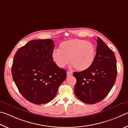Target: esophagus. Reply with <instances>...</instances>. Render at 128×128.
Segmentation results:
<instances>
[{"instance_id":"1","label":"esophagus","mask_w":128,"mask_h":128,"mask_svg":"<svg viewBox=\"0 0 128 128\" xmlns=\"http://www.w3.org/2000/svg\"><path fill=\"white\" fill-rule=\"evenodd\" d=\"M71 75H72V73L70 71H67V77H70Z\"/></svg>"}]
</instances>
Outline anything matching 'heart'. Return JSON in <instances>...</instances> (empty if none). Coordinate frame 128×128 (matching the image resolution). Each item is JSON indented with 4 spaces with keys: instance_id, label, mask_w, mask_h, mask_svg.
<instances>
[{
    "instance_id": "b5f03b06",
    "label": "heart",
    "mask_w": 128,
    "mask_h": 128,
    "mask_svg": "<svg viewBox=\"0 0 128 128\" xmlns=\"http://www.w3.org/2000/svg\"><path fill=\"white\" fill-rule=\"evenodd\" d=\"M96 55V49L93 43L85 40L73 39L60 42L59 50L53 51L52 58L59 68H64L70 61L76 70L82 71L92 65Z\"/></svg>"
}]
</instances>
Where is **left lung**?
<instances>
[{
	"mask_svg": "<svg viewBox=\"0 0 128 128\" xmlns=\"http://www.w3.org/2000/svg\"><path fill=\"white\" fill-rule=\"evenodd\" d=\"M76 79L74 92L78 99L88 104H94L106 97L116 79V60L113 51L97 38L94 61L88 69L75 72Z\"/></svg>",
	"mask_w": 128,
	"mask_h": 128,
	"instance_id": "8db88e82",
	"label": "left lung"
}]
</instances>
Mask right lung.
Instances as JSON below:
<instances>
[{
  "mask_svg": "<svg viewBox=\"0 0 128 128\" xmlns=\"http://www.w3.org/2000/svg\"><path fill=\"white\" fill-rule=\"evenodd\" d=\"M54 46L51 39L33 40L15 54L13 80L22 96L32 104L51 101L66 78V71L56 65L52 58Z\"/></svg>",
  "mask_w": 128,
  "mask_h": 128,
  "instance_id": "1",
  "label": "right lung"
}]
</instances>
